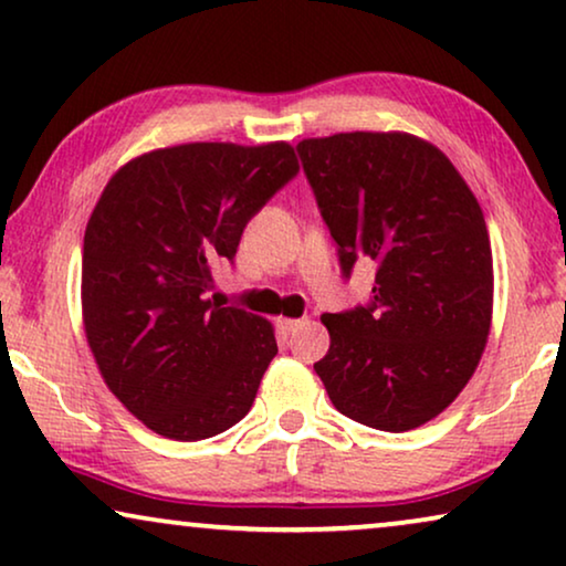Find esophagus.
<instances>
[{
	"instance_id": "34e87169",
	"label": "esophagus",
	"mask_w": 566,
	"mask_h": 566,
	"mask_svg": "<svg viewBox=\"0 0 566 566\" xmlns=\"http://www.w3.org/2000/svg\"><path fill=\"white\" fill-rule=\"evenodd\" d=\"M301 324H304V319H277V327H281L285 335H291V332H296Z\"/></svg>"
}]
</instances>
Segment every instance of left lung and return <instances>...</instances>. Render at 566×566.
Returning a JSON list of instances; mask_svg holds the SVG:
<instances>
[{
    "label": "left lung",
    "mask_w": 566,
    "mask_h": 566,
    "mask_svg": "<svg viewBox=\"0 0 566 566\" xmlns=\"http://www.w3.org/2000/svg\"><path fill=\"white\" fill-rule=\"evenodd\" d=\"M343 277L374 265L368 304L324 314L314 363L332 405L386 432L420 428L469 384L492 322V250L474 192L409 134H335L296 146Z\"/></svg>",
    "instance_id": "obj_1"
}]
</instances>
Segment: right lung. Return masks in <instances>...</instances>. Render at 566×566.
<instances>
[{
	"label": "right lung",
	"mask_w": 566,
	"mask_h": 566,
	"mask_svg": "<svg viewBox=\"0 0 566 566\" xmlns=\"http://www.w3.org/2000/svg\"><path fill=\"white\" fill-rule=\"evenodd\" d=\"M298 175L289 144H182L105 185L84 231L82 312L107 389L146 428L203 440L250 412L270 322L208 298L254 213Z\"/></svg>",
	"instance_id": "right-lung-1"
}]
</instances>
